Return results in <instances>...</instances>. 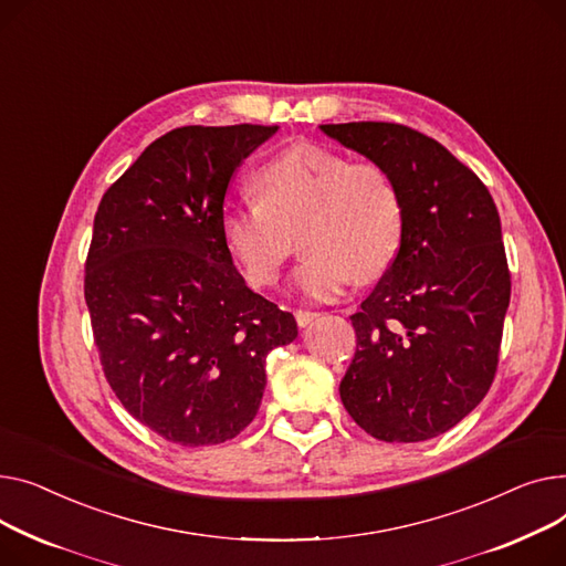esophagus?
Here are the masks:
<instances>
[{
    "label": "esophagus",
    "mask_w": 566,
    "mask_h": 566,
    "mask_svg": "<svg viewBox=\"0 0 566 566\" xmlns=\"http://www.w3.org/2000/svg\"><path fill=\"white\" fill-rule=\"evenodd\" d=\"M317 315H319V313H315V311H306V308H296V311H294V319H296V324H298V326H306V324H311Z\"/></svg>",
    "instance_id": "34e87169"
}]
</instances>
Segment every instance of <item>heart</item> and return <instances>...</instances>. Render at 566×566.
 I'll return each mask as SVG.
<instances>
[{
  "label": "heart",
  "instance_id": "obj_1",
  "mask_svg": "<svg viewBox=\"0 0 566 566\" xmlns=\"http://www.w3.org/2000/svg\"><path fill=\"white\" fill-rule=\"evenodd\" d=\"M253 187L258 196L223 208L221 235L255 290L279 281L296 232L306 253L292 285L317 302L340 294L354 274H384L400 251L405 201L375 159L294 144L260 166Z\"/></svg>",
  "mask_w": 566,
  "mask_h": 566
}]
</instances>
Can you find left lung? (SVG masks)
<instances>
[{"label": "left lung", "instance_id": "obj_1", "mask_svg": "<svg viewBox=\"0 0 566 566\" xmlns=\"http://www.w3.org/2000/svg\"><path fill=\"white\" fill-rule=\"evenodd\" d=\"M328 137L384 164L405 201L390 268L349 319L340 381L354 422L386 443L434 439L489 392L512 276L486 185L439 142L400 123H328Z\"/></svg>", "mask_w": 566, "mask_h": 566}]
</instances>
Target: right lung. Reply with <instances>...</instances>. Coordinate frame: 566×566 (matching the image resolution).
<instances>
[{
    "mask_svg": "<svg viewBox=\"0 0 566 566\" xmlns=\"http://www.w3.org/2000/svg\"><path fill=\"white\" fill-rule=\"evenodd\" d=\"M276 125H187L155 139L105 191L84 298L107 384L161 439L198 448L255 418L264 360L296 338L292 313L251 292L221 212L242 161Z\"/></svg>",
    "mask_w": 566,
    "mask_h": 566,
    "instance_id": "add662e5",
    "label": "right lung"
}]
</instances>
